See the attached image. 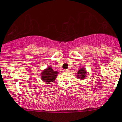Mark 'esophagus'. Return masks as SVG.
Masks as SVG:
<instances>
[{"label": "esophagus", "mask_w": 122, "mask_h": 122, "mask_svg": "<svg viewBox=\"0 0 122 122\" xmlns=\"http://www.w3.org/2000/svg\"><path fill=\"white\" fill-rule=\"evenodd\" d=\"M63 71H64V72H68V69H64Z\"/></svg>", "instance_id": "esophagus-1"}]
</instances>
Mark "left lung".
<instances>
[{"label":"left lung","mask_w":122,"mask_h":122,"mask_svg":"<svg viewBox=\"0 0 122 122\" xmlns=\"http://www.w3.org/2000/svg\"><path fill=\"white\" fill-rule=\"evenodd\" d=\"M76 74H77L76 77H77V78L78 79H80V80L85 79L87 75L86 69H85V68L81 67V69L79 70V71L77 72V73H76Z\"/></svg>","instance_id":"obj_1"}]
</instances>
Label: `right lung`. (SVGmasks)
<instances>
[{
	"label": "right lung",
	"instance_id": "right-lung-1",
	"mask_svg": "<svg viewBox=\"0 0 122 122\" xmlns=\"http://www.w3.org/2000/svg\"><path fill=\"white\" fill-rule=\"evenodd\" d=\"M58 73V71H54L51 67L48 66L47 68L41 72V79L45 81L46 84H50L56 80Z\"/></svg>",
	"mask_w": 122,
	"mask_h": 122
}]
</instances>
